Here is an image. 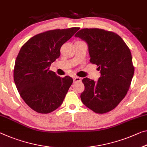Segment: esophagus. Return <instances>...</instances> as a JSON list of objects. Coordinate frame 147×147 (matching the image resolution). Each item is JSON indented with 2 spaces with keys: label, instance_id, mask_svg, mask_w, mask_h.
Instances as JSON below:
<instances>
[{
  "label": "esophagus",
  "instance_id": "1",
  "mask_svg": "<svg viewBox=\"0 0 147 147\" xmlns=\"http://www.w3.org/2000/svg\"><path fill=\"white\" fill-rule=\"evenodd\" d=\"M81 81V78H79V77H75V78H74V82L76 83V82H80Z\"/></svg>",
  "mask_w": 147,
  "mask_h": 147
}]
</instances>
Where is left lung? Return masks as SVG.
Wrapping results in <instances>:
<instances>
[{"label": "left lung", "instance_id": "left-lung-1", "mask_svg": "<svg viewBox=\"0 0 147 147\" xmlns=\"http://www.w3.org/2000/svg\"><path fill=\"white\" fill-rule=\"evenodd\" d=\"M88 45L90 62L98 66L100 77L95 82L85 78L81 100L97 114L114 109L123 100L134 74L131 54L119 36L98 28H85L75 35Z\"/></svg>", "mask_w": 147, "mask_h": 147}]
</instances>
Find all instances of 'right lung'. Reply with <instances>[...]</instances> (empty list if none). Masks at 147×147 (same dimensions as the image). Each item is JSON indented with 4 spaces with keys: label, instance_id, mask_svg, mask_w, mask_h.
<instances>
[{
    "label": "right lung",
    "instance_id": "add662e5",
    "mask_svg": "<svg viewBox=\"0 0 147 147\" xmlns=\"http://www.w3.org/2000/svg\"><path fill=\"white\" fill-rule=\"evenodd\" d=\"M79 28L54 29L29 39L19 52L13 80L20 96L31 109L48 114L62 105L73 83L69 76H56L49 67L60 55L61 47Z\"/></svg>",
    "mask_w": 147,
    "mask_h": 147
}]
</instances>
